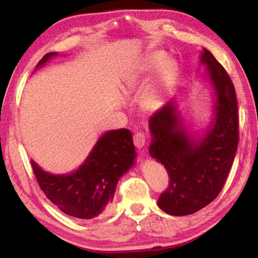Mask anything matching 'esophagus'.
Masks as SVG:
<instances>
[{"instance_id": "34e87169", "label": "esophagus", "mask_w": 258, "mask_h": 258, "mask_svg": "<svg viewBox=\"0 0 258 258\" xmlns=\"http://www.w3.org/2000/svg\"><path fill=\"white\" fill-rule=\"evenodd\" d=\"M146 141H147V135L143 132H138L134 134V137H133L134 146L139 148V149H141V148L145 147Z\"/></svg>"}]
</instances>
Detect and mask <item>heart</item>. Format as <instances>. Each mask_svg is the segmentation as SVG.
<instances>
[{
  "label": "heart",
  "instance_id": "b5f03b06",
  "mask_svg": "<svg viewBox=\"0 0 258 258\" xmlns=\"http://www.w3.org/2000/svg\"><path fill=\"white\" fill-rule=\"evenodd\" d=\"M165 55L161 52H155V53L148 55L146 59H143L133 69V72L126 78V90L132 91L141 84L143 77L147 74L155 71L157 67L160 66V64H162L158 69L155 81L148 87V90L143 94L142 98L143 106L149 109H154L158 106L163 95L169 89V86L172 85V83L177 75L176 63L172 60H166L163 63Z\"/></svg>",
  "mask_w": 258,
  "mask_h": 258
}]
</instances>
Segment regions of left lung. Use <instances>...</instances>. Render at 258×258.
I'll return each mask as SVG.
<instances>
[{"label": "left lung", "instance_id": "obj_1", "mask_svg": "<svg viewBox=\"0 0 258 258\" xmlns=\"http://www.w3.org/2000/svg\"><path fill=\"white\" fill-rule=\"evenodd\" d=\"M202 63L216 93V120L200 141H192L177 120L169 101L149 119L150 155L167 169L169 183L158 206L175 216L194 214L206 207L223 189L239 143L238 102L233 83L224 67L205 49Z\"/></svg>", "mask_w": 258, "mask_h": 258}]
</instances>
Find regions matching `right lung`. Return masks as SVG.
Returning <instances> with one entry per match:
<instances>
[{
	"mask_svg": "<svg viewBox=\"0 0 258 258\" xmlns=\"http://www.w3.org/2000/svg\"><path fill=\"white\" fill-rule=\"evenodd\" d=\"M55 54L46 53L36 68ZM135 156L132 134L120 128L104 133L85 163L69 175H52L30 163L42 191L61 212L91 220L110 209L119 177L133 165Z\"/></svg>",
	"mask_w": 258,
	"mask_h": 258,
	"instance_id": "obj_1",
	"label": "right lung"
}]
</instances>
